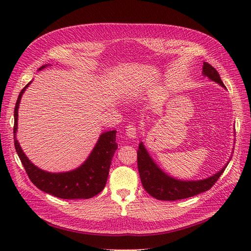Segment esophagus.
<instances>
[{
    "mask_svg": "<svg viewBox=\"0 0 251 251\" xmlns=\"http://www.w3.org/2000/svg\"><path fill=\"white\" fill-rule=\"evenodd\" d=\"M137 126H136L135 125H130L127 126L126 128V136L128 138L131 139H135L136 137H137Z\"/></svg>",
    "mask_w": 251,
    "mask_h": 251,
    "instance_id": "1",
    "label": "esophagus"
}]
</instances>
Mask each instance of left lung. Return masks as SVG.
Segmentation results:
<instances>
[{"label":"left lung","mask_w":251,"mask_h":251,"mask_svg":"<svg viewBox=\"0 0 251 251\" xmlns=\"http://www.w3.org/2000/svg\"><path fill=\"white\" fill-rule=\"evenodd\" d=\"M202 74L226 89L223 81L220 78L218 71L206 62L203 63ZM230 159L225 164L224 168L206 179L188 181L176 179L164 173L155 163L153 158L150 156L146 147L143 146V142L139 143V149L137 151L138 171L144 189L154 198L164 201L185 199L208 191L218 181V179L221 177Z\"/></svg>","instance_id":"obj_1"}]
</instances>
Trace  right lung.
I'll use <instances>...</instances> for the list:
<instances>
[{"label": "right lung", "mask_w": 251, "mask_h": 251, "mask_svg": "<svg viewBox=\"0 0 251 251\" xmlns=\"http://www.w3.org/2000/svg\"><path fill=\"white\" fill-rule=\"evenodd\" d=\"M48 65L42 66L39 70ZM31 81L24 87L18 97L14 108L13 137L14 147L23 166L32 183L41 191L60 199H90L100 194L107 183L110 165L117 150L116 131L103 132L94 149L77 169L65 173H49L41 170L29 160L17 139L19 107L21 98Z\"/></svg>", "instance_id": "right-lung-1"}]
</instances>
